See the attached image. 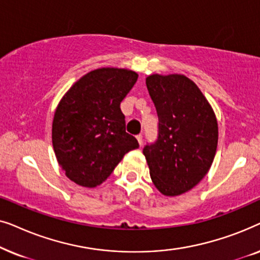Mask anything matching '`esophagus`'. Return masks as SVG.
<instances>
[{"label": "esophagus", "instance_id": "obj_1", "mask_svg": "<svg viewBox=\"0 0 260 260\" xmlns=\"http://www.w3.org/2000/svg\"><path fill=\"white\" fill-rule=\"evenodd\" d=\"M136 138H137V141H138V143H140V145L143 144V136H142L141 134H140V135H137Z\"/></svg>", "mask_w": 260, "mask_h": 260}]
</instances>
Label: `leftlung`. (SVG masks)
Here are the masks:
<instances>
[{
    "mask_svg": "<svg viewBox=\"0 0 260 260\" xmlns=\"http://www.w3.org/2000/svg\"><path fill=\"white\" fill-rule=\"evenodd\" d=\"M157 111V138L143 148L155 187L167 197L190 190L211 168L218 147L214 112L195 85L181 74L147 78Z\"/></svg>",
    "mask_w": 260,
    "mask_h": 260,
    "instance_id": "1",
    "label": "left lung"
}]
</instances>
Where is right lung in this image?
I'll return each instance as SVG.
<instances>
[{
	"label": "right lung",
	"instance_id": "add662e5",
	"mask_svg": "<svg viewBox=\"0 0 260 260\" xmlns=\"http://www.w3.org/2000/svg\"><path fill=\"white\" fill-rule=\"evenodd\" d=\"M137 78L129 70H94L80 78L59 103L53 119V148L73 182L98 186L126 152L140 147L125 131V116L120 110V102Z\"/></svg>",
	"mask_w": 260,
	"mask_h": 260
}]
</instances>
